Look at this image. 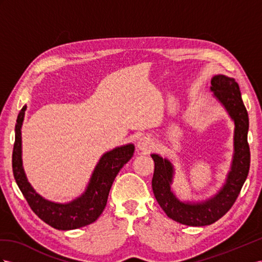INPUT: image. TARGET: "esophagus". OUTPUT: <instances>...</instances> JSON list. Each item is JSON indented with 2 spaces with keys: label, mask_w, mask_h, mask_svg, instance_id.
I'll return each mask as SVG.
<instances>
[{
  "label": "esophagus",
  "mask_w": 262,
  "mask_h": 262,
  "mask_svg": "<svg viewBox=\"0 0 262 262\" xmlns=\"http://www.w3.org/2000/svg\"><path fill=\"white\" fill-rule=\"evenodd\" d=\"M152 142L148 137H142L139 138L137 143V148L142 151H149L152 148Z\"/></svg>",
  "instance_id": "1"
}]
</instances>
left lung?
I'll return each instance as SVG.
<instances>
[{"label":"left lung","instance_id":"8db88e82","mask_svg":"<svg viewBox=\"0 0 262 262\" xmlns=\"http://www.w3.org/2000/svg\"><path fill=\"white\" fill-rule=\"evenodd\" d=\"M210 83L213 98L226 110L234 125L230 169L219 190L205 200H182L171 188L175 166L168 158H163L158 154L150 155L155 163L151 187L157 203L170 219L192 227L216 223L230 209L243 188L250 167L248 145L249 117L241 98L239 85L234 78L223 74L214 75Z\"/></svg>","mask_w":262,"mask_h":262}]
</instances>
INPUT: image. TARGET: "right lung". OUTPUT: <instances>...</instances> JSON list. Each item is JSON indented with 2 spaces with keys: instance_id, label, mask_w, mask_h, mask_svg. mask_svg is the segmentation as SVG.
<instances>
[{
  "instance_id": "add662e5",
  "label": "right lung",
  "mask_w": 262,
  "mask_h": 262,
  "mask_svg": "<svg viewBox=\"0 0 262 262\" xmlns=\"http://www.w3.org/2000/svg\"><path fill=\"white\" fill-rule=\"evenodd\" d=\"M25 111L26 105L23 106L16 119L15 143L12 156L13 173L19 190L38 218L55 229L73 230L94 223L103 212L113 182L123 166L133 157L135 146L126 144L103 154L84 192L69 203H55L36 192L24 171L21 129Z\"/></svg>"
}]
</instances>
